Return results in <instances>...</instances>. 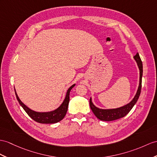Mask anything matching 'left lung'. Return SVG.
<instances>
[{"label":"left lung","mask_w":157,"mask_h":157,"mask_svg":"<svg viewBox=\"0 0 157 157\" xmlns=\"http://www.w3.org/2000/svg\"><path fill=\"white\" fill-rule=\"evenodd\" d=\"M134 59L136 60L137 65H138L140 71L139 86L135 97H134L132 100L129 103H128L127 105H126L123 106H121V107L119 108L113 109H101L97 107V106H95L94 105L93 102H92V98L90 97L89 101L90 109L92 110V111L94 114V115L96 116L99 120L103 121H112L118 119V118H123L131 111V110L132 109L134 105L136 104V102L138 101L140 94L141 86H142V76L143 71V63L142 61H141V59L138 52H137L136 55L134 56Z\"/></svg>","instance_id":"8db88e82"}]
</instances>
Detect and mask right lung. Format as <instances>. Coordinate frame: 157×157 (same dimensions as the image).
<instances>
[{
  "instance_id": "obj_1",
  "label": "right lung",
  "mask_w": 157,
  "mask_h": 157,
  "mask_svg": "<svg viewBox=\"0 0 157 157\" xmlns=\"http://www.w3.org/2000/svg\"><path fill=\"white\" fill-rule=\"evenodd\" d=\"M75 86V84L73 85H72L69 89H68L67 92V94L65 98H64V101L63 102L62 104L60 105L59 108H57L55 110H52L51 112H45V113H39V112H36L34 111V110H31L27 107L24 103L20 100V98H18V95L16 93V90H15V94H16V97L17 100L19 102V104L21 105L23 109L25 110V112L28 114V115L33 119L37 123H43V124H52V123H56L60 121L64 116L66 115V113L67 112L68 109V102H69V94H70V91Z\"/></svg>"
}]
</instances>
